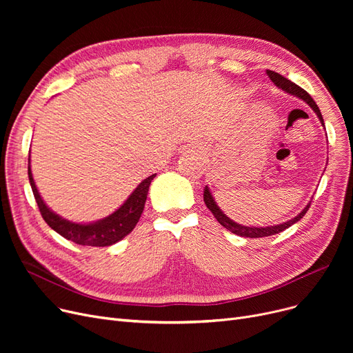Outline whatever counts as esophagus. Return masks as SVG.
Returning <instances> with one entry per match:
<instances>
[{
	"instance_id": "34e87169",
	"label": "esophagus",
	"mask_w": 353,
	"mask_h": 353,
	"mask_svg": "<svg viewBox=\"0 0 353 353\" xmlns=\"http://www.w3.org/2000/svg\"><path fill=\"white\" fill-rule=\"evenodd\" d=\"M188 153H194V150H193V147H190L189 150H188Z\"/></svg>"
}]
</instances>
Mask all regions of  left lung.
I'll use <instances>...</instances> for the list:
<instances>
[{"label":"left lung","instance_id":"left-lung-1","mask_svg":"<svg viewBox=\"0 0 353 353\" xmlns=\"http://www.w3.org/2000/svg\"><path fill=\"white\" fill-rule=\"evenodd\" d=\"M266 72H268L269 79L274 83L276 87L282 88L283 91H286L288 94H290V96H296V97L302 99L303 101H306V103L312 107V110L314 111V113H316V116L319 117L321 123L325 125L323 117H322V114H321V110H319L318 104L313 101V99L307 94V92H306L303 88H301L299 85H296L294 83H292V81L288 80L286 77L281 76L279 72H274V71H272V70H268ZM203 200H205L208 209L213 213V216L216 217V220L219 221V223H220L221 226H223L225 229H228L229 232L237 234V236L250 237V239L266 237V236H272V234L283 232L285 229H288V228H290L292 225H294L296 221H299V220L306 214V212H307L309 208H310V203H307V206H306L298 216L293 217L292 220H288L286 223H281V225H276V226H269V228H253V226L249 228V226H242V225H239V223H234L233 220H230L223 212H221V210L219 209V206L216 205V201H214V199H213V196H212V193H210V190H209L208 186L205 188V193H203Z\"/></svg>","mask_w":353,"mask_h":353}]
</instances>
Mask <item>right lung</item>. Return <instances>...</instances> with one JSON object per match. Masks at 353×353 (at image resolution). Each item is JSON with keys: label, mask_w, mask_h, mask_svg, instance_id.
Masks as SVG:
<instances>
[{"label": "right lung", "mask_w": 353, "mask_h": 353, "mask_svg": "<svg viewBox=\"0 0 353 353\" xmlns=\"http://www.w3.org/2000/svg\"><path fill=\"white\" fill-rule=\"evenodd\" d=\"M156 174H152L147 179H144L136 188V190L123 203V206L119 208L114 213H111L110 216L99 221H94V223L80 225V223H72V221L60 217L59 214H55L47 208L34 183L31 167H30V156H28L30 184H31L37 205H39L40 213L46 220V223L52 230L65 237L67 240H71V242L81 246H96V248L111 246L120 242L124 236H127L130 232H132L136 228L137 221L143 213L148 188H150V183Z\"/></svg>", "instance_id": "right-lung-1"}]
</instances>
